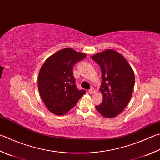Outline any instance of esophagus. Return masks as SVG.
<instances>
[{"label":"esophagus","mask_w":160,"mask_h":160,"mask_svg":"<svg viewBox=\"0 0 160 160\" xmlns=\"http://www.w3.org/2000/svg\"><path fill=\"white\" fill-rule=\"evenodd\" d=\"M96 92V90H95V89H94V88H91L89 90V94H94V93Z\"/></svg>","instance_id":"1"}]
</instances>
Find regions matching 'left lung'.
Returning a JSON list of instances; mask_svg holds the SVG:
<instances>
[{
  "instance_id": "left-lung-1",
  "label": "left lung",
  "mask_w": 160,
  "mask_h": 160,
  "mask_svg": "<svg viewBox=\"0 0 160 160\" xmlns=\"http://www.w3.org/2000/svg\"><path fill=\"white\" fill-rule=\"evenodd\" d=\"M101 69L100 92L102 103L96 109L106 118H112L123 111L132 97L135 83L134 72L122 55L108 49L92 57Z\"/></svg>"
}]
</instances>
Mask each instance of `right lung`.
I'll use <instances>...</instances> for the list:
<instances>
[{"mask_svg": "<svg viewBox=\"0 0 160 160\" xmlns=\"http://www.w3.org/2000/svg\"><path fill=\"white\" fill-rule=\"evenodd\" d=\"M85 57V53L64 48L51 55L43 63L38 77V88L51 112L57 115L66 114L86 93L85 90L76 88L72 72L75 63Z\"/></svg>", "mask_w": 160, "mask_h": 160, "instance_id": "add662e5", "label": "right lung"}]
</instances>
